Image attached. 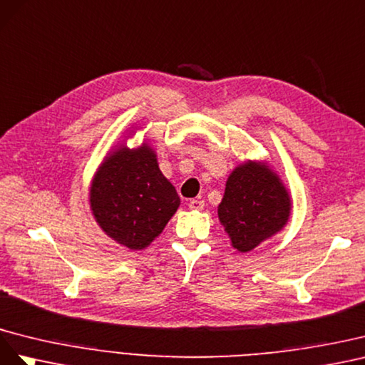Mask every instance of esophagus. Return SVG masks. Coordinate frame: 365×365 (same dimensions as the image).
<instances>
[{
    "instance_id": "34e87169",
    "label": "esophagus",
    "mask_w": 365,
    "mask_h": 365,
    "mask_svg": "<svg viewBox=\"0 0 365 365\" xmlns=\"http://www.w3.org/2000/svg\"><path fill=\"white\" fill-rule=\"evenodd\" d=\"M188 206H190V210H192V211H202L203 207H205V200H202V199H192L188 203Z\"/></svg>"
}]
</instances>
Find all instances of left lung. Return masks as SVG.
Wrapping results in <instances>:
<instances>
[{"label": "left lung", "instance_id": "1", "mask_svg": "<svg viewBox=\"0 0 365 365\" xmlns=\"http://www.w3.org/2000/svg\"><path fill=\"white\" fill-rule=\"evenodd\" d=\"M290 207L279 177L267 165L247 160L227 177L218 220L237 251L249 252L284 227Z\"/></svg>", "mask_w": 365, "mask_h": 365}]
</instances>
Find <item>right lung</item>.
Returning a JSON list of instances; mask_svg holds the SVG:
<instances>
[{"mask_svg": "<svg viewBox=\"0 0 365 365\" xmlns=\"http://www.w3.org/2000/svg\"><path fill=\"white\" fill-rule=\"evenodd\" d=\"M180 205L148 143L110 153L90 186V207L114 242L140 251L158 237Z\"/></svg>", "mask_w": 365, "mask_h": 365, "instance_id": "obj_1", "label": "right lung"}]
</instances>
